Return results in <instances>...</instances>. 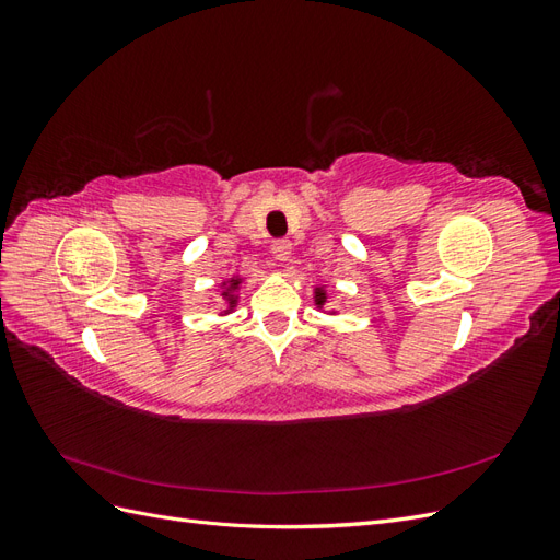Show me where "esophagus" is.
Masks as SVG:
<instances>
[{"mask_svg": "<svg viewBox=\"0 0 560 560\" xmlns=\"http://www.w3.org/2000/svg\"><path fill=\"white\" fill-rule=\"evenodd\" d=\"M270 249H273V257H276L280 264L290 261V257H292V243H290V241H276L273 245H270Z\"/></svg>", "mask_w": 560, "mask_h": 560, "instance_id": "esophagus-1", "label": "esophagus"}]
</instances>
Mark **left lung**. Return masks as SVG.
I'll return each mask as SVG.
<instances>
[{
	"instance_id": "8db88e82",
	"label": "left lung",
	"mask_w": 560,
	"mask_h": 560,
	"mask_svg": "<svg viewBox=\"0 0 560 560\" xmlns=\"http://www.w3.org/2000/svg\"><path fill=\"white\" fill-rule=\"evenodd\" d=\"M325 301H327L325 290H322V287H317V290H315V303H317V306H325Z\"/></svg>"
}]
</instances>
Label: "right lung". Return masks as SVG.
I'll use <instances>...</instances> for the list:
<instances>
[{"label": "right lung", "instance_id": "obj_1", "mask_svg": "<svg viewBox=\"0 0 560 560\" xmlns=\"http://www.w3.org/2000/svg\"><path fill=\"white\" fill-rule=\"evenodd\" d=\"M224 284H226V290H224V294H222V296H224V299H226V303H229V308H226V311H231V308L235 306V294H233V292L238 290L241 278H231V280H229V282H224Z\"/></svg>", "mask_w": 560, "mask_h": 560}]
</instances>
